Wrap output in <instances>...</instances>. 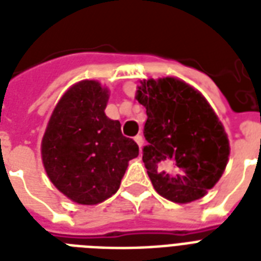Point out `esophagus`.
<instances>
[{"label": "esophagus", "instance_id": "obj_1", "mask_svg": "<svg viewBox=\"0 0 261 261\" xmlns=\"http://www.w3.org/2000/svg\"><path fill=\"white\" fill-rule=\"evenodd\" d=\"M134 141L137 143H138V146L139 147H142L143 146V138H142V135H135L134 137Z\"/></svg>", "mask_w": 261, "mask_h": 261}]
</instances>
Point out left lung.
<instances>
[{
    "label": "left lung",
    "mask_w": 261,
    "mask_h": 261,
    "mask_svg": "<svg viewBox=\"0 0 261 261\" xmlns=\"http://www.w3.org/2000/svg\"><path fill=\"white\" fill-rule=\"evenodd\" d=\"M135 98L146 108L142 160L154 190L174 203L203 198L222 176L229 139L200 92L181 80H143Z\"/></svg>",
    "instance_id": "8db88e82"
}]
</instances>
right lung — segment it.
<instances>
[{
  "label": "right lung",
  "instance_id": "1",
  "mask_svg": "<svg viewBox=\"0 0 261 261\" xmlns=\"http://www.w3.org/2000/svg\"><path fill=\"white\" fill-rule=\"evenodd\" d=\"M108 89L80 81L55 106L42 141V160L51 182L79 204H97L119 190L139 147L107 118Z\"/></svg>",
  "mask_w": 261,
  "mask_h": 261
}]
</instances>
